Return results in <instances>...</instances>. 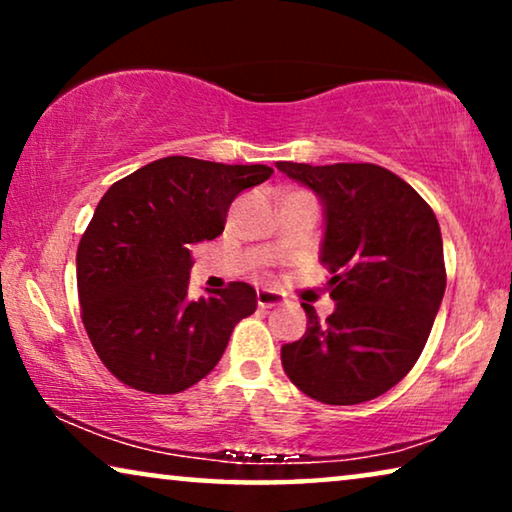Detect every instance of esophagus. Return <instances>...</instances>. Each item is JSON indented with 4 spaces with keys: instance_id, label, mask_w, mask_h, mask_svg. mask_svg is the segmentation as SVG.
Listing matches in <instances>:
<instances>
[{
    "instance_id": "obj_1",
    "label": "esophagus",
    "mask_w": 512,
    "mask_h": 512,
    "mask_svg": "<svg viewBox=\"0 0 512 512\" xmlns=\"http://www.w3.org/2000/svg\"><path fill=\"white\" fill-rule=\"evenodd\" d=\"M256 300H258V307H277L284 303V293L279 291H272V289H258L256 293Z\"/></svg>"
}]
</instances>
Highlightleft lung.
Instances as JSON below:
<instances>
[{"label": "left lung", "mask_w": 512, "mask_h": 512, "mask_svg": "<svg viewBox=\"0 0 512 512\" xmlns=\"http://www.w3.org/2000/svg\"><path fill=\"white\" fill-rule=\"evenodd\" d=\"M324 207L319 258L335 310L282 347L284 373L314 401L382 396L415 366L445 293L443 237L433 209L398 174L373 163H277Z\"/></svg>", "instance_id": "1"}]
</instances>
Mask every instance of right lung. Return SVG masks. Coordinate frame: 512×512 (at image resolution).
Wrapping results in <instances>:
<instances>
[{
    "instance_id": "add662e5",
    "label": "right lung",
    "mask_w": 512,
    "mask_h": 512,
    "mask_svg": "<svg viewBox=\"0 0 512 512\" xmlns=\"http://www.w3.org/2000/svg\"><path fill=\"white\" fill-rule=\"evenodd\" d=\"M268 165L167 156L116 181L76 251L81 319L97 356L123 384L179 394L226 352L256 312L244 282L188 298L191 247L223 233L230 202L270 179Z\"/></svg>"
}]
</instances>
